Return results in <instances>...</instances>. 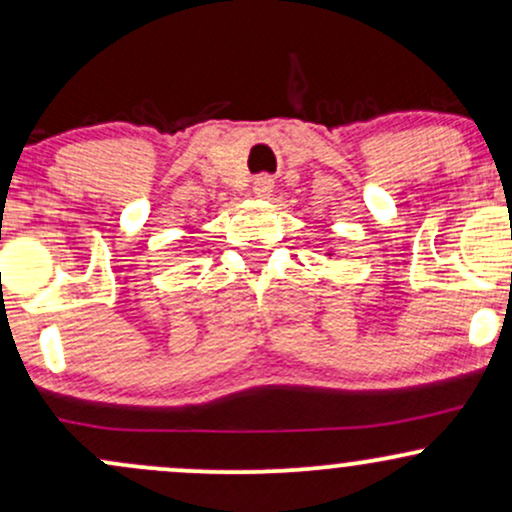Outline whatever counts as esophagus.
Instances as JSON below:
<instances>
[{"mask_svg":"<svg viewBox=\"0 0 512 512\" xmlns=\"http://www.w3.org/2000/svg\"><path fill=\"white\" fill-rule=\"evenodd\" d=\"M272 190H274L272 175L262 173V175H257L255 182H252V192H255L257 197H269V195H272Z\"/></svg>","mask_w":512,"mask_h":512,"instance_id":"1","label":"esophagus"}]
</instances>
